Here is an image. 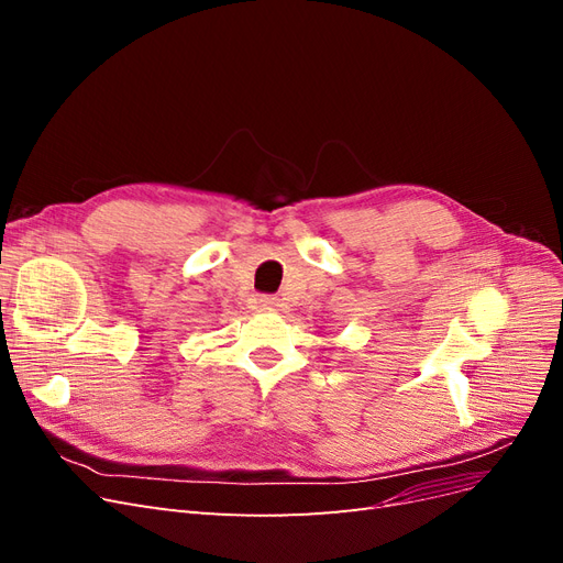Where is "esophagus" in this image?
<instances>
[{
  "mask_svg": "<svg viewBox=\"0 0 563 563\" xmlns=\"http://www.w3.org/2000/svg\"><path fill=\"white\" fill-rule=\"evenodd\" d=\"M258 302H261V310H269L272 312V310L279 308V298H275V296H263Z\"/></svg>",
  "mask_w": 563,
  "mask_h": 563,
  "instance_id": "34e87169",
  "label": "esophagus"
}]
</instances>
